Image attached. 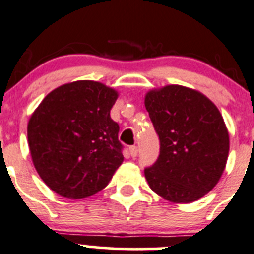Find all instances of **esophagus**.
Masks as SVG:
<instances>
[{
    "label": "esophagus",
    "instance_id": "esophagus-1",
    "mask_svg": "<svg viewBox=\"0 0 254 254\" xmlns=\"http://www.w3.org/2000/svg\"><path fill=\"white\" fill-rule=\"evenodd\" d=\"M129 152H130V155H131V157H136V156H137V146H135V145L130 146Z\"/></svg>",
    "mask_w": 254,
    "mask_h": 254
}]
</instances>
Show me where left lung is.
<instances>
[{"instance_id": "left-lung-1", "label": "left lung", "mask_w": 254, "mask_h": 254, "mask_svg": "<svg viewBox=\"0 0 254 254\" xmlns=\"http://www.w3.org/2000/svg\"><path fill=\"white\" fill-rule=\"evenodd\" d=\"M160 137V156L145 168L150 188L172 203L203 198L221 178L229 156V131L221 113L195 89L170 84L145 96Z\"/></svg>"}]
</instances>
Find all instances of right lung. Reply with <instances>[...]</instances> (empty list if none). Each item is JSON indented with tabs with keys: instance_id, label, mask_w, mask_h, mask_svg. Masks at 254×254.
<instances>
[{
	"instance_id": "add662e5",
	"label": "right lung",
	"mask_w": 254,
	"mask_h": 254,
	"mask_svg": "<svg viewBox=\"0 0 254 254\" xmlns=\"http://www.w3.org/2000/svg\"><path fill=\"white\" fill-rule=\"evenodd\" d=\"M118 92L101 82L75 81L45 97L28 123L33 165L49 188L83 199L107 187L124 161L119 125L111 118Z\"/></svg>"
}]
</instances>
